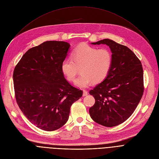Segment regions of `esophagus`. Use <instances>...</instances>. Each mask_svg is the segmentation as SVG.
<instances>
[{
  "label": "esophagus",
  "instance_id": "1",
  "mask_svg": "<svg viewBox=\"0 0 159 159\" xmlns=\"http://www.w3.org/2000/svg\"><path fill=\"white\" fill-rule=\"evenodd\" d=\"M88 94V91H86V90H83V97H85V96H87Z\"/></svg>",
  "mask_w": 159,
  "mask_h": 159
}]
</instances>
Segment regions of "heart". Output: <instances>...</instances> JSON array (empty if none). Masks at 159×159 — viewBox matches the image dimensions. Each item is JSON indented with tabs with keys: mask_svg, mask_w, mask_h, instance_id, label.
Wrapping results in <instances>:
<instances>
[{
	"mask_svg": "<svg viewBox=\"0 0 159 159\" xmlns=\"http://www.w3.org/2000/svg\"><path fill=\"white\" fill-rule=\"evenodd\" d=\"M112 64V55L109 49H98L88 44L78 46L72 53V58L62 61L61 70L69 81L73 82L80 69L81 74L75 81L77 86L84 88L91 82L98 84L109 73Z\"/></svg>",
	"mask_w": 159,
	"mask_h": 159,
	"instance_id": "b5f03b06",
	"label": "heart"
}]
</instances>
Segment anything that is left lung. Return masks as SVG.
Masks as SVG:
<instances>
[{"mask_svg": "<svg viewBox=\"0 0 159 159\" xmlns=\"http://www.w3.org/2000/svg\"><path fill=\"white\" fill-rule=\"evenodd\" d=\"M92 44H106L112 52V64L105 80L89 91L95 99L89 112L95 122L113 127L126 121L134 112L144 92L140 61L127 46L110 39Z\"/></svg>", "mask_w": 159, "mask_h": 159, "instance_id": "1", "label": "left lung"}]
</instances>
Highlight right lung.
Here are the masks:
<instances>
[{
  "instance_id": "add662e5",
  "label": "right lung",
  "mask_w": 159,
  "mask_h": 159,
  "mask_svg": "<svg viewBox=\"0 0 159 159\" xmlns=\"http://www.w3.org/2000/svg\"><path fill=\"white\" fill-rule=\"evenodd\" d=\"M70 47L64 41L44 42L28 49L13 71L16 103L33 125L44 131L63 126L72 104L82 96L61 70Z\"/></svg>"
}]
</instances>
